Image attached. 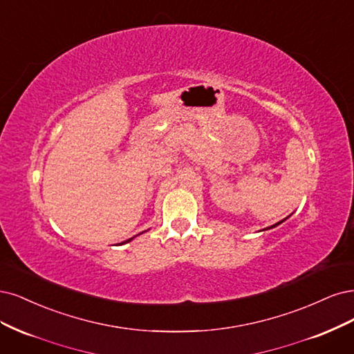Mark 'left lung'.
Here are the masks:
<instances>
[{
    "label": "left lung",
    "instance_id": "1",
    "mask_svg": "<svg viewBox=\"0 0 354 354\" xmlns=\"http://www.w3.org/2000/svg\"><path fill=\"white\" fill-rule=\"evenodd\" d=\"M285 219H287V218H285ZM285 219H282V221H281V222H278V223H275V225H272V226H269V227H266V230H272V227H275V226H278V225H279V223H282V222H283V221H285Z\"/></svg>",
    "mask_w": 354,
    "mask_h": 354
}]
</instances>
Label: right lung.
<instances>
[{
    "mask_svg": "<svg viewBox=\"0 0 354 354\" xmlns=\"http://www.w3.org/2000/svg\"><path fill=\"white\" fill-rule=\"evenodd\" d=\"M131 239H132V238H129V239H127V241H124V243H129V241H131Z\"/></svg>",
    "mask_w": 354,
    "mask_h": 354,
    "instance_id": "obj_1",
    "label": "right lung"
}]
</instances>
